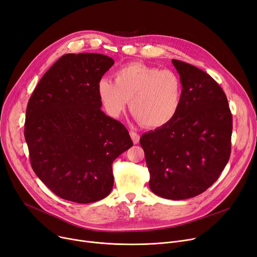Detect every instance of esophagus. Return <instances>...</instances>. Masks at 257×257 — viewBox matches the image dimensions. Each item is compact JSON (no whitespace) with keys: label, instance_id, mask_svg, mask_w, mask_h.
Wrapping results in <instances>:
<instances>
[{"label":"esophagus","instance_id":"34e87169","mask_svg":"<svg viewBox=\"0 0 257 257\" xmlns=\"http://www.w3.org/2000/svg\"><path fill=\"white\" fill-rule=\"evenodd\" d=\"M130 137H131V139H132V142H133V144H139L140 143V136L139 134L137 133V132H134V131H130Z\"/></svg>","mask_w":257,"mask_h":257}]
</instances>
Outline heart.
<instances>
[{
  "instance_id": "1",
  "label": "heart",
  "mask_w": 257,
  "mask_h": 257,
  "mask_svg": "<svg viewBox=\"0 0 257 257\" xmlns=\"http://www.w3.org/2000/svg\"><path fill=\"white\" fill-rule=\"evenodd\" d=\"M98 96L107 113L117 117L126 109L148 128L164 127L177 116L183 101L178 75L144 63H129L114 73V82L102 78Z\"/></svg>"
}]
</instances>
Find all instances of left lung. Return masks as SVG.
Instances as JSON below:
<instances>
[{
  "instance_id": "obj_1",
  "label": "left lung",
  "mask_w": 257,
  "mask_h": 257,
  "mask_svg": "<svg viewBox=\"0 0 257 257\" xmlns=\"http://www.w3.org/2000/svg\"><path fill=\"white\" fill-rule=\"evenodd\" d=\"M183 86L170 124L141 137L151 191L166 199L196 197L218 180L231 152L232 115L226 94L205 72L172 59Z\"/></svg>"
}]
</instances>
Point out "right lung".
I'll list each match as a JSON object with an SVG mask.
<instances>
[{
  "instance_id": "obj_1",
  "label": "right lung",
  "mask_w": 257,
  "mask_h": 257,
  "mask_svg": "<svg viewBox=\"0 0 257 257\" xmlns=\"http://www.w3.org/2000/svg\"><path fill=\"white\" fill-rule=\"evenodd\" d=\"M114 61L103 54H65L40 79L28 102L25 140L37 177L58 197L91 203L113 187V160L133 146L106 115L97 84Z\"/></svg>"
}]
</instances>
